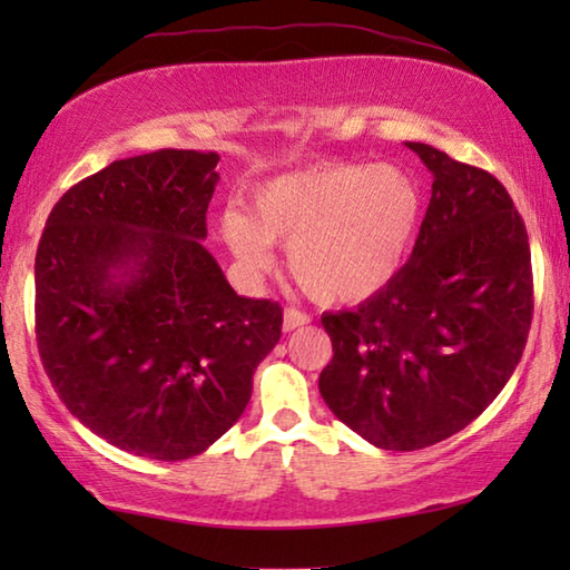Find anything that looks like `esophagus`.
I'll return each instance as SVG.
<instances>
[{
  "mask_svg": "<svg viewBox=\"0 0 570 570\" xmlns=\"http://www.w3.org/2000/svg\"><path fill=\"white\" fill-rule=\"evenodd\" d=\"M308 322L312 320H308V314L302 312V308H296V306L284 308V332H294V330H298V326H304Z\"/></svg>",
  "mask_w": 570,
  "mask_h": 570,
  "instance_id": "esophagus-1",
  "label": "esophagus"
}]
</instances>
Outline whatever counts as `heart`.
I'll use <instances>...</instances> for the list:
<instances>
[{"label": "heart", "instance_id": "obj_1", "mask_svg": "<svg viewBox=\"0 0 570 570\" xmlns=\"http://www.w3.org/2000/svg\"><path fill=\"white\" fill-rule=\"evenodd\" d=\"M422 216V193L397 166L330 163L266 180L248 214L226 208L218 230L248 272L274 264L288 246V272L320 304L377 294L402 268Z\"/></svg>", "mask_w": 570, "mask_h": 570}]
</instances>
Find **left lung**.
I'll return each mask as SVG.
<instances>
[{"mask_svg":"<svg viewBox=\"0 0 570 570\" xmlns=\"http://www.w3.org/2000/svg\"><path fill=\"white\" fill-rule=\"evenodd\" d=\"M432 173L410 262L352 312L324 314L330 410L382 450L455 435L505 387L533 320L528 230L488 170L407 142Z\"/></svg>","mask_w":570,"mask_h":570,"instance_id":"8db88e82","label":"left lung"}]
</instances>
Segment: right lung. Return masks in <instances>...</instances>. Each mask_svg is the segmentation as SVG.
Returning <instances> with one entry per match:
<instances>
[{"label": "right lung", "instance_id": "right-lung-1", "mask_svg": "<svg viewBox=\"0 0 570 570\" xmlns=\"http://www.w3.org/2000/svg\"><path fill=\"white\" fill-rule=\"evenodd\" d=\"M218 153L115 160L57 200L35 258V332L55 392L132 455L188 460L234 428L282 336L200 244Z\"/></svg>", "mask_w": 570, "mask_h": 570}]
</instances>
